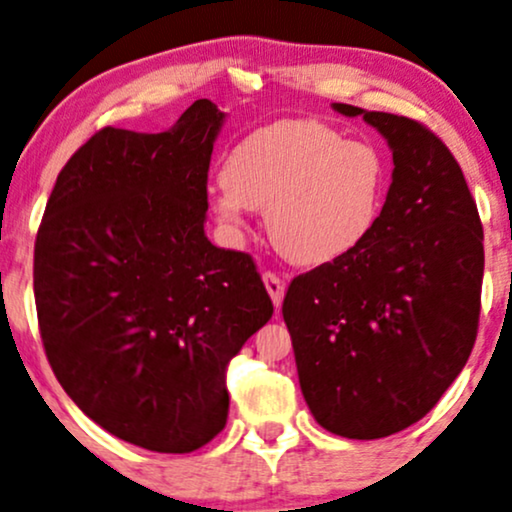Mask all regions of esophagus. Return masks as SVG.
<instances>
[{
    "instance_id": "34e87169",
    "label": "esophagus",
    "mask_w": 512,
    "mask_h": 512,
    "mask_svg": "<svg viewBox=\"0 0 512 512\" xmlns=\"http://www.w3.org/2000/svg\"><path fill=\"white\" fill-rule=\"evenodd\" d=\"M262 278H264V286H267V293L271 297V302H274V307L278 309V307H281V302H283V293H286V283H283L281 278L274 274V271H267V274H264Z\"/></svg>"
}]
</instances>
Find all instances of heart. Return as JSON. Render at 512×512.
Segmentation results:
<instances>
[{"mask_svg": "<svg viewBox=\"0 0 512 512\" xmlns=\"http://www.w3.org/2000/svg\"><path fill=\"white\" fill-rule=\"evenodd\" d=\"M387 165L371 141L345 139L321 120H278L226 155L210 208L229 231L264 210L271 243L302 267H319L361 248L380 222Z\"/></svg>", "mask_w": 512, "mask_h": 512, "instance_id": "b5f03b06", "label": "heart"}]
</instances>
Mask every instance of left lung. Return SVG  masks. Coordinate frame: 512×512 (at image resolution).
<instances>
[{
  "label": "left lung",
  "mask_w": 512,
  "mask_h": 512,
  "mask_svg": "<svg viewBox=\"0 0 512 512\" xmlns=\"http://www.w3.org/2000/svg\"><path fill=\"white\" fill-rule=\"evenodd\" d=\"M361 115L392 151V184L371 238L293 278L283 321L321 428L380 439L418 423L463 371L480 321L482 224L442 141L404 115Z\"/></svg>",
  "instance_id": "1"
}]
</instances>
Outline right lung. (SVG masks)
<instances>
[{"mask_svg": "<svg viewBox=\"0 0 512 512\" xmlns=\"http://www.w3.org/2000/svg\"><path fill=\"white\" fill-rule=\"evenodd\" d=\"M226 115L193 101L158 134L103 127L58 174L35 243L47 359L84 416L158 454L224 430L226 364L274 314L250 255L205 236Z\"/></svg>", "mask_w": 512, "mask_h": 512, "instance_id": "obj_1", "label": "right lung"}]
</instances>
